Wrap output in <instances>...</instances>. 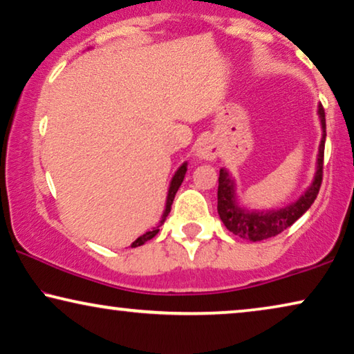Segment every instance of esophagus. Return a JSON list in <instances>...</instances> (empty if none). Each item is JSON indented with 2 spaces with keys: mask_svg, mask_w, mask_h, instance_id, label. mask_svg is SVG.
I'll use <instances>...</instances> for the list:
<instances>
[{
  "mask_svg": "<svg viewBox=\"0 0 354 354\" xmlns=\"http://www.w3.org/2000/svg\"><path fill=\"white\" fill-rule=\"evenodd\" d=\"M197 156L202 157V159L213 160V159H216V156H218V147H216L213 141L205 140L197 147Z\"/></svg>",
  "mask_w": 354,
  "mask_h": 354,
  "instance_id": "1",
  "label": "esophagus"
}]
</instances>
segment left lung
<instances>
[{
  "label": "left lung",
  "mask_w": 354,
  "mask_h": 354,
  "mask_svg": "<svg viewBox=\"0 0 354 354\" xmlns=\"http://www.w3.org/2000/svg\"><path fill=\"white\" fill-rule=\"evenodd\" d=\"M321 125H323V141L319 146L318 156V171H316L312 187L305 195L291 207H286L279 211H268V213H246L235 205L234 200V184L225 170L219 171V187H218V213L227 230L240 236V239L250 241H261L270 236L281 234L283 230L297 221L305 211L312 207L315 198L318 197L321 183H323V165H324V141H326V115L324 108L319 106Z\"/></svg>",
  "instance_id": "8db88e82"
}]
</instances>
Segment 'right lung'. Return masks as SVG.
Masks as SVG:
<instances>
[{"instance_id":"add662e5","label":"right lung","mask_w":354,"mask_h":354,"mask_svg":"<svg viewBox=\"0 0 354 354\" xmlns=\"http://www.w3.org/2000/svg\"><path fill=\"white\" fill-rule=\"evenodd\" d=\"M186 171H187V167H186V163H184L183 167H179V170L175 173V176H173V179H171L170 191H168V197H167L165 213H163V218H162V221H160V225H162L163 223H165L167 216H168V213H170L173 198H175V195H176V192H178L179 186H181V183H183V179H184V175H186ZM157 232H159V227H156L154 230H151V232H146L145 235H141L140 239H136V240L133 241V243H131V248H136V246L145 245L146 241H149L151 239H154V236L157 235Z\"/></svg>"}]
</instances>
